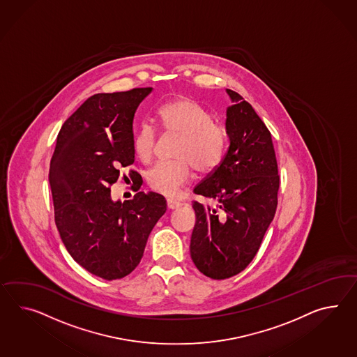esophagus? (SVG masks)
<instances>
[{"instance_id": "esophagus-1", "label": "esophagus", "mask_w": 357, "mask_h": 357, "mask_svg": "<svg viewBox=\"0 0 357 357\" xmlns=\"http://www.w3.org/2000/svg\"><path fill=\"white\" fill-rule=\"evenodd\" d=\"M166 204H167V208L170 210L178 209V208H181V206H182V202L173 200V199H167Z\"/></svg>"}]
</instances>
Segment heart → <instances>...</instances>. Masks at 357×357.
Wrapping results in <instances>:
<instances>
[{"label": "heart", "instance_id": "obj_1", "mask_svg": "<svg viewBox=\"0 0 357 357\" xmlns=\"http://www.w3.org/2000/svg\"><path fill=\"white\" fill-rule=\"evenodd\" d=\"M158 120L166 132L179 135L175 147L176 160L160 162L147 173L151 190L167 197L176 196L191 179L192 165L201 173H209L223 160L226 149V131L214 121L211 114L188 96H182L160 107ZM156 130L151 125H142L132 138L137 158L148 164L155 155Z\"/></svg>", "mask_w": 357, "mask_h": 357}]
</instances>
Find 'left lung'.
Listing matches in <instances>:
<instances>
[{
  "label": "left lung",
  "mask_w": 357,
  "mask_h": 357,
  "mask_svg": "<svg viewBox=\"0 0 357 357\" xmlns=\"http://www.w3.org/2000/svg\"><path fill=\"white\" fill-rule=\"evenodd\" d=\"M235 105L227 108L229 147L222 162L193 192L196 225L190 252L201 273L232 278L248 267L275 217L280 187L271 132L243 96L227 89Z\"/></svg>",
  "instance_id": "left-lung-1"
}]
</instances>
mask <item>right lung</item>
<instances>
[{
	"instance_id": "obj_1",
	"label": "right lung",
	"mask_w": 357,
	"mask_h": 357,
	"mask_svg": "<svg viewBox=\"0 0 357 357\" xmlns=\"http://www.w3.org/2000/svg\"><path fill=\"white\" fill-rule=\"evenodd\" d=\"M152 87L90 96L63 123L50 161L55 225L70 257L105 280L125 278L139 264L166 200L138 192L114 201L111 185L134 162L132 120ZM137 172H130L132 179Z\"/></svg>"
}]
</instances>
